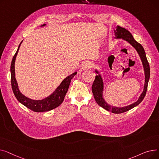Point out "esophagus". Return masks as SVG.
Masks as SVG:
<instances>
[{
  "label": "esophagus",
  "instance_id": "esophagus-1",
  "mask_svg": "<svg viewBox=\"0 0 159 159\" xmlns=\"http://www.w3.org/2000/svg\"><path fill=\"white\" fill-rule=\"evenodd\" d=\"M92 63H91V62L89 61H86L84 62V63H83L82 64V70H88V69H89L91 68V67H92Z\"/></svg>",
  "mask_w": 159,
  "mask_h": 159
}]
</instances>
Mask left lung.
<instances>
[{"label":"left lung","instance_id":"left-lung-1","mask_svg":"<svg viewBox=\"0 0 159 159\" xmlns=\"http://www.w3.org/2000/svg\"><path fill=\"white\" fill-rule=\"evenodd\" d=\"M115 39H122V40L128 42L129 44H130L133 48L135 49L140 58L141 60L142 64L143 66V69L144 71V89L143 92L140 95L137 101L135 102H133L129 105L125 106L122 107H117L108 104L107 102L106 101V100L104 98V80L101 74L100 73V71L97 69H95V71L97 74L95 76V79L93 82V84L92 85V92L95 98L96 102L104 109L108 111H111L113 113H122L124 112H126L129 111V110L132 109L134 107L138 106L144 99L146 91L148 88V82L149 80L150 77V68L148 62L146 53L144 51V49L140 44L134 39L131 33L126 28H124L119 26H116L115 30Z\"/></svg>","mask_w":159,"mask_h":159}]
</instances>
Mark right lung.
I'll list each match as a JSON object with an SVG mask.
<instances>
[{"label":"right lung","mask_w":159,"mask_h":159,"mask_svg":"<svg viewBox=\"0 0 159 159\" xmlns=\"http://www.w3.org/2000/svg\"><path fill=\"white\" fill-rule=\"evenodd\" d=\"M46 24H44L41 25L40 26H44ZM20 43L17 50L13 57V59L11 63L10 67V71H11V87L13 91V93L18 100L19 102L22 104L24 106L27 107L29 109L35 112H44L48 111L55 109L58 106H60L63 102L64 97L68 90L71 80L75 75L77 73V71H75L71 74L69 76L66 77L58 86L53 92L48 96L46 98L39 100H35L28 97H26L24 94H22L19 88V85L17 81L15 78V63L16 55L18 54L20 46L22 43Z\"/></svg>","instance_id":"1"}]
</instances>
